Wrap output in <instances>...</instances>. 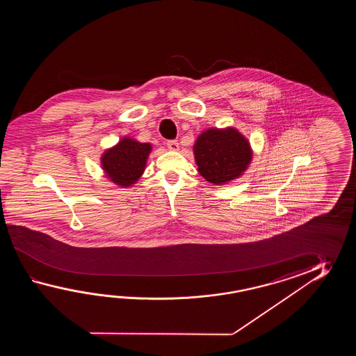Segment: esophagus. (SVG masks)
<instances>
[{
  "label": "esophagus",
  "instance_id": "1",
  "mask_svg": "<svg viewBox=\"0 0 356 356\" xmlns=\"http://www.w3.org/2000/svg\"><path fill=\"white\" fill-rule=\"evenodd\" d=\"M167 146L169 150H173V152H177L179 149V144H178L177 140H169L167 143Z\"/></svg>",
  "mask_w": 356,
  "mask_h": 356
}]
</instances>
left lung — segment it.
<instances>
[{"label": "left lung", "instance_id": "obj_1", "mask_svg": "<svg viewBox=\"0 0 356 356\" xmlns=\"http://www.w3.org/2000/svg\"><path fill=\"white\" fill-rule=\"evenodd\" d=\"M195 158L206 181L222 184L242 175L252 159L250 144L234 129H207L197 138Z\"/></svg>", "mask_w": 356, "mask_h": 356}]
</instances>
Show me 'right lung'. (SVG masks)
<instances>
[{
	"label": "right lung",
	"instance_id": "add662e5",
	"mask_svg": "<svg viewBox=\"0 0 356 356\" xmlns=\"http://www.w3.org/2000/svg\"><path fill=\"white\" fill-rule=\"evenodd\" d=\"M150 152V144L123 138L115 147L104 152L102 158L103 169L115 184L129 187L143 175Z\"/></svg>",
	"mask_w": 356,
	"mask_h": 356
}]
</instances>
